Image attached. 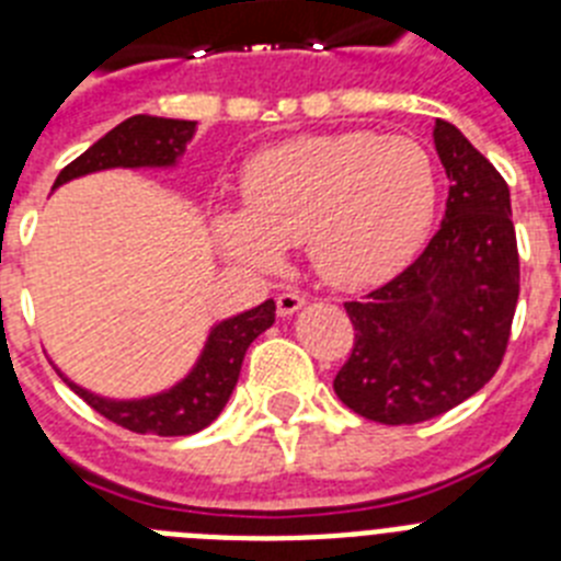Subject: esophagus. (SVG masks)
I'll list each match as a JSON object with an SVG mask.
<instances>
[{"mask_svg": "<svg viewBox=\"0 0 561 561\" xmlns=\"http://www.w3.org/2000/svg\"><path fill=\"white\" fill-rule=\"evenodd\" d=\"M275 304H277V314L289 317L306 304V297L300 295V291H280V295L275 297Z\"/></svg>", "mask_w": 561, "mask_h": 561, "instance_id": "obj_1", "label": "esophagus"}]
</instances>
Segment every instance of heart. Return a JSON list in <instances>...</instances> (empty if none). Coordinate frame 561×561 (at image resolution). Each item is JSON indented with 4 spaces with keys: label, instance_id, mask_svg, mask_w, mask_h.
I'll return each instance as SVG.
<instances>
[{
    "label": "heart",
    "instance_id": "1",
    "mask_svg": "<svg viewBox=\"0 0 561 561\" xmlns=\"http://www.w3.org/2000/svg\"><path fill=\"white\" fill-rule=\"evenodd\" d=\"M438 207V173L413 137L311 134L255 153L244 171V210L221 213L227 252L272 270L306 244L317 275L340 289L393 277L421 250Z\"/></svg>",
    "mask_w": 561,
    "mask_h": 561
}]
</instances>
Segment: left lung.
Returning a JSON list of instances; mask_svg holds the SVG:
<instances>
[{"label": "left lung", "mask_w": 561, "mask_h": 561, "mask_svg": "<svg viewBox=\"0 0 561 561\" xmlns=\"http://www.w3.org/2000/svg\"><path fill=\"white\" fill-rule=\"evenodd\" d=\"M447 216L404 272L348 300L354 348L334 379L345 408L379 424H419L458 408L497 374L519 297L512 196L497 168L435 121Z\"/></svg>", "instance_id": "obj_1"}]
</instances>
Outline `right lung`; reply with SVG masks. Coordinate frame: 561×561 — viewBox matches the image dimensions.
Masks as SVG:
<instances>
[{"label":"right lung","instance_id":"add662e5","mask_svg":"<svg viewBox=\"0 0 561 561\" xmlns=\"http://www.w3.org/2000/svg\"><path fill=\"white\" fill-rule=\"evenodd\" d=\"M196 131L193 121H171V117H151V114H134L121 126H114L106 137L69 162L58 173L56 185L87 176V173L106 171V168H168L182 157L187 140ZM275 323V304L255 306L244 314L230 317L219 323L207 336L196 368L171 390L160 396H148L137 401H114L78 388L76 381L58 370L69 388L76 390L89 408L98 410L103 419L114 421L117 427H126L140 435H193L205 430L216 415L225 410L232 388H236L241 362H244L250 342L261 331Z\"/></svg>","mask_w":561,"mask_h":561}]
</instances>
